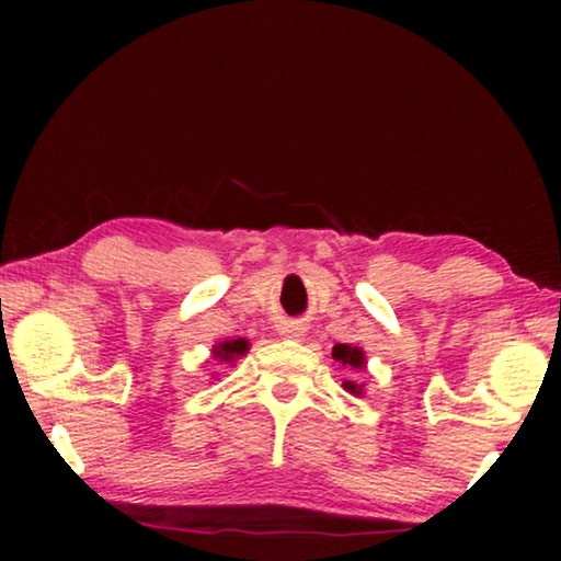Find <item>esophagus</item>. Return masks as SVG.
<instances>
[{
	"label": "esophagus",
	"mask_w": 561,
	"mask_h": 561,
	"mask_svg": "<svg viewBox=\"0 0 561 561\" xmlns=\"http://www.w3.org/2000/svg\"><path fill=\"white\" fill-rule=\"evenodd\" d=\"M278 334L283 336V340H304L306 336V327L301 324V321H283V324L278 327Z\"/></svg>",
	"instance_id": "34e87169"
}]
</instances>
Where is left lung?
Segmentation results:
<instances>
[{"mask_svg":"<svg viewBox=\"0 0 561 561\" xmlns=\"http://www.w3.org/2000/svg\"><path fill=\"white\" fill-rule=\"evenodd\" d=\"M332 357L336 363L352 367V370H365V352L359 347H352V344H334ZM344 390H350L352 396H363L365 382H355V380H344L342 382Z\"/></svg>","mask_w":561,"mask_h":561,"instance_id":"8db88e82","label":"left lung"}]
</instances>
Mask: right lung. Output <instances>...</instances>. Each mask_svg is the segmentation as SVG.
Here are the masks:
<instances>
[{"label": "right lung", "mask_w": 561, "mask_h": 561, "mask_svg": "<svg viewBox=\"0 0 561 561\" xmlns=\"http://www.w3.org/2000/svg\"><path fill=\"white\" fill-rule=\"evenodd\" d=\"M248 350H250V342L248 340H225V342H219L211 352H214V359L232 365L234 359L240 357V355H244V352H248Z\"/></svg>", "instance_id": "right-lung-1"}]
</instances>
